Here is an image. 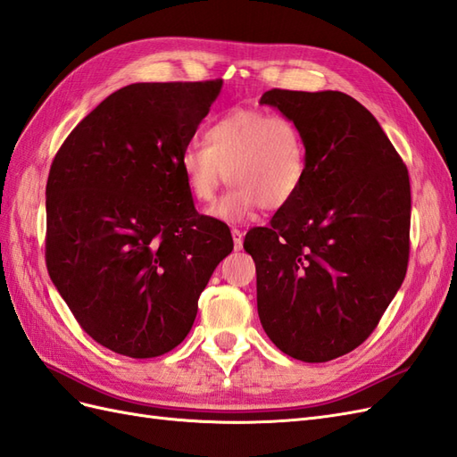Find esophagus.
I'll return each mask as SVG.
<instances>
[{
	"label": "esophagus",
	"mask_w": 457,
	"mask_h": 457,
	"mask_svg": "<svg viewBox=\"0 0 457 457\" xmlns=\"http://www.w3.org/2000/svg\"><path fill=\"white\" fill-rule=\"evenodd\" d=\"M231 237H233V247L236 251L243 249V231L237 228H231Z\"/></svg>",
	"instance_id": "34e87169"
}]
</instances>
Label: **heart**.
<instances>
[{
    "label": "heart",
    "instance_id": "1",
    "mask_svg": "<svg viewBox=\"0 0 457 457\" xmlns=\"http://www.w3.org/2000/svg\"><path fill=\"white\" fill-rule=\"evenodd\" d=\"M204 143L187 145L179 168L201 204L212 203L224 183L237 185L210 210L214 218L241 220L261 204L264 210L284 208L307 179V137L287 115L236 108L208 125Z\"/></svg>",
    "mask_w": 457,
    "mask_h": 457
}]
</instances>
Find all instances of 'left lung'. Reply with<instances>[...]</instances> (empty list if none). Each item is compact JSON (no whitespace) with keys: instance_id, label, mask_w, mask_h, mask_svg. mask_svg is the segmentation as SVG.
I'll use <instances>...</instances> for the list:
<instances>
[{"instance_id":"1","label":"left lung","mask_w":457,"mask_h":457,"mask_svg":"<svg viewBox=\"0 0 457 457\" xmlns=\"http://www.w3.org/2000/svg\"><path fill=\"white\" fill-rule=\"evenodd\" d=\"M261 104L299 123L309 171L270 226L245 236L259 317L286 355L332 361L367 340L403 282L409 173L374 115L344 92L272 88Z\"/></svg>"}]
</instances>
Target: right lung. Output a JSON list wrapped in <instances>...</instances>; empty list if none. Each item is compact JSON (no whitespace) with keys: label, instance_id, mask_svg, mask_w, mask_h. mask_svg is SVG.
I'll return each mask as SVG.
<instances>
[{"label":"right lung","instance_id":"obj_1","mask_svg":"<svg viewBox=\"0 0 457 457\" xmlns=\"http://www.w3.org/2000/svg\"><path fill=\"white\" fill-rule=\"evenodd\" d=\"M221 90L135 83L80 121L46 183V266L92 340L150 359L178 347L198 297L233 249L229 228L198 214L179 168Z\"/></svg>","mask_w":457,"mask_h":457}]
</instances>
